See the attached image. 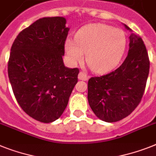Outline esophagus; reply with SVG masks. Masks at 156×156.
<instances>
[{
    "instance_id": "obj_1",
    "label": "esophagus",
    "mask_w": 156,
    "mask_h": 156,
    "mask_svg": "<svg viewBox=\"0 0 156 156\" xmlns=\"http://www.w3.org/2000/svg\"><path fill=\"white\" fill-rule=\"evenodd\" d=\"M78 78H79L80 80H87L89 78V76H88L85 73L80 72V73H79V75H78Z\"/></svg>"
}]
</instances>
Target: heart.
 Instances as JSON below:
<instances>
[{
	"instance_id": "obj_1",
	"label": "heart",
	"mask_w": 156,
	"mask_h": 156,
	"mask_svg": "<svg viewBox=\"0 0 156 156\" xmlns=\"http://www.w3.org/2000/svg\"><path fill=\"white\" fill-rule=\"evenodd\" d=\"M126 48L125 34L121 29L104 24H92L77 32L75 41L68 39L65 51L71 62L86 61L96 73L109 72L116 66Z\"/></svg>"
}]
</instances>
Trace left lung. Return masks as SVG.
<instances>
[{
  "mask_svg": "<svg viewBox=\"0 0 156 156\" xmlns=\"http://www.w3.org/2000/svg\"><path fill=\"white\" fill-rule=\"evenodd\" d=\"M149 69L148 53L142 38L132 34L123 64L108 74L88 80L87 100L95 115L109 123L129 115L142 100Z\"/></svg>",
  "mask_w": 156,
  "mask_h": 156,
  "instance_id": "left-lung-1",
  "label": "left lung"
}]
</instances>
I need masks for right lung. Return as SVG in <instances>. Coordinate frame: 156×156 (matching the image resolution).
<instances>
[{"label":"right lung","mask_w":156,"mask_h":156,"mask_svg":"<svg viewBox=\"0 0 156 156\" xmlns=\"http://www.w3.org/2000/svg\"><path fill=\"white\" fill-rule=\"evenodd\" d=\"M61 16L44 17L20 32L11 48L8 74L20 108L42 123L55 121L66 108L79 69L64 66L69 33Z\"/></svg>","instance_id":"right-lung-1"}]
</instances>
